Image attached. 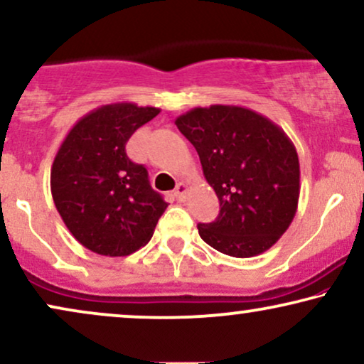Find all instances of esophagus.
I'll list each match as a JSON object with an SVG mask.
<instances>
[{"label": "esophagus", "mask_w": 364, "mask_h": 364, "mask_svg": "<svg viewBox=\"0 0 364 364\" xmlns=\"http://www.w3.org/2000/svg\"><path fill=\"white\" fill-rule=\"evenodd\" d=\"M188 193V185L186 183H178L176 190H174V196H176L178 201H185Z\"/></svg>", "instance_id": "obj_1"}]
</instances>
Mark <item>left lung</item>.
<instances>
[{
    "label": "left lung",
    "instance_id": "1",
    "mask_svg": "<svg viewBox=\"0 0 364 364\" xmlns=\"http://www.w3.org/2000/svg\"><path fill=\"white\" fill-rule=\"evenodd\" d=\"M176 126L195 146L220 201L198 233L215 250L248 259L269 250L292 223L301 169L292 141L270 119L240 105L195 107Z\"/></svg>",
    "mask_w": 364,
    "mask_h": 364
}]
</instances>
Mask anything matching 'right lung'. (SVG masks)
<instances>
[{
	"mask_svg": "<svg viewBox=\"0 0 364 364\" xmlns=\"http://www.w3.org/2000/svg\"><path fill=\"white\" fill-rule=\"evenodd\" d=\"M158 114L131 102L102 105L68 131L55 156V206L75 240L95 254L126 257L139 250L166 210L148 169L126 154L129 137Z\"/></svg>",
	"mask_w": 364,
	"mask_h": 364,
	"instance_id": "right-lung-1",
	"label": "right lung"
}]
</instances>
